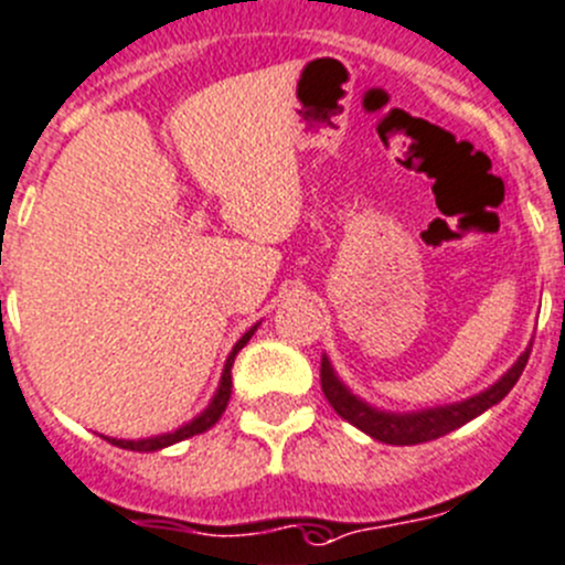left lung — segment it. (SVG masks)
<instances>
[{
	"instance_id": "obj_1",
	"label": "left lung",
	"mask_w": 565,
	"mask_h": 565,
	"mask_svg": "<svg viewBox=\"0 0 565 565\" xmlns=\"http://www.w3.org/2000/svg\"><path fill=\"white\" fill-rule=\"evenodd\" d=\"M533 348V344H530ZM530 348L524 350L516 359V364L494 383L486 392L475 394V397L461 399V403L452 405H436V408L425 411H411V414H392V411H377L370 403H364L361 397H355L348 386L337 377L328 355H322L320 361V383L322 392H326L328 403L337 411L342 419H348L350 425H355L359 430H364L366 436H372L375 441L383 445H422V441H434L439 436L452 434L456 428L467 425L469 419L480 416L483 411H489L491 405L500 403L513 386H516L519 375L524 372L530 359Z\"/></svg>"
}]
</instances>
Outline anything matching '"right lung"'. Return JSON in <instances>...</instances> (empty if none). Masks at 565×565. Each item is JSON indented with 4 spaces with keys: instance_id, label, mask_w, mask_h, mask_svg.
Listing matches in <instances>:
<instances>
[{
    "instance_id": "obj_1",
    "label": "right lung",
    "mask_w": 565,
    "mask_h": 565,
    "mask_svg": "<svg viewBox=\"0 0 565 565\" xmlns=\"http://www.w3.org/2000/svg\"><path fill=\"white\" fill-rule=\"evenodd\" d=\"M256 326H259V322H256ZM256 326L250 328V331H245L243 339H239V342L234 344V350H232V353H228V359H226V366H223L221 386H217L215 397H212V403L206 405V408L201 411V414L195 416V419H190L188 425H182V428L171 430V434L151 436V439H137V441H131V439H109V436H104V439H107L109 445L120 447V450L154 452V450H162V447H171V445H177V441H184V439H190V436L204 434V430H210L212 425H215V422L221 419L223 411H226V405H228V397H232V364H234V355H237L239 350H243L245 344H248V339L254 337Z\"/></svg>"
}]
</instances>
